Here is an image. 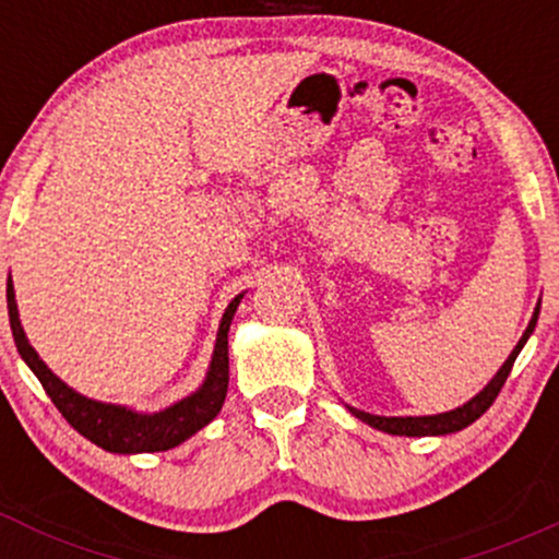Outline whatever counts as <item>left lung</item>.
Segmentation results:
<instances>
[{"label": "left lung", "mask_w": 559, "mask_h": 559, "mask_svg": "<svg viewBox=\"0 0 559 559\" xmlns=\"http://www.w3.org/2000/svg\"><path fill=\"white\" fill-rule=\"evenodd\" d=\"M538 310H542V299H538L534 316H531V323H528V329L523 331L521 342H518L515 349L510 352V357H507L502 368L497 370V376H493L491 381L486 383V386L480 389L476 396H473V400H467L463 407H454V409H449V413H439V415H407V418L370 415V413H365V409L349 407V404H346V407H349V413L355 415V418H360L362 423H368V426L378 428V431H386L394 436H447L454 431H463V428L471 426V423H476L480 415L491 407L493 400H497V394L502 391L507 376H510V370H512V365H515L518 355H521L525 342H528L531 333H534V329H536Z\"/></svg>", "instance_id": "obj_1"}]
</instances>
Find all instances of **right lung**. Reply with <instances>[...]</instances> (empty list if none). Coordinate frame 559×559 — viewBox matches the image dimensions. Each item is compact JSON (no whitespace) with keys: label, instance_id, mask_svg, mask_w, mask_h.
Here are the masks:
<instances>
[{"label":"right lung","instance_id":"add662e5","mask_svg":"<svg viewBox=\"0 0 559 559\" xmlns=\"http://www.w3.org/2000/svg\"><path fill=\"white\" fill-rule=\"evenodd\" d=\"M241 299L243 294H236L226 307V312H223L221 329H217L215 338L213 360H210L202 386L191 391L183 400L173 402L170 407L159 409V413H139V409L126 407V404L88 400V396L70 389L62 378H57L52 370L47 368V362H44L34 346L28 344V336H25L21 325V316H17L15 286H12V278H8L10 329L25 365H28V368L34 370V376L41 381L44 391H47L49 400L55 402V407L60 409L62 418H66L81 436H86L92 444L115 454L165 452V449L183 444L186 439H191L197 431H202L210 420H215L223 402H226L228 329Z\"/></svg>","mask_w":559,"mask_h":559}]
</instances>
